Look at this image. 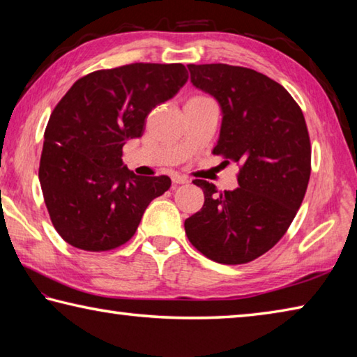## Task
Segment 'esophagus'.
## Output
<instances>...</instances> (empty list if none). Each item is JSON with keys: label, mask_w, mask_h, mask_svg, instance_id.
<instances>
[{"label": "esophagus", "mask_w": 357, "mask_h": 357, "mask_svg": "<svg viewBox=\"0 0 357 357\" xmlns=\"http://www.w3.org/2000/svg\"><path fill=\"white\" fill-rule=\"evenodd\" d=\"M172 181H173V184H187L189 183V178L187 176H184V174H173L172 176Z\"/></svg>", "instance_id": "1"}]
</instances>
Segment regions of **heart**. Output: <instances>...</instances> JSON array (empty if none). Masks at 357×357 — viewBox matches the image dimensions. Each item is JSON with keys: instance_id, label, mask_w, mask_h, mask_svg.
<instances>
[{"instance_id": "obj_1", "label": "heart", "mask_w": 357, "mask_h": 357, "mask_svg": "<svg viewBox=\"0 0 357 357\" xmlns=\"http://www.w3.org/2000/svg\"><path fill=\"white\" fill-rule=\"evenodd\" d=\"M203 99H208V98H204V96H195V98H192L190 100H203Z\"/></svg>"}]
</instances>
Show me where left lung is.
I'll use <instances>...</instances> for the list:
<instances>
[{
    "label": "left lung",
    "instance_id": "8db88e82",
    "mask_svg": "<svg viewBox=\"0 0 357 357\" xmlns=\"http://www.w3.org/2000/svg\"><path fill=\"white\" fill-rule=\"evenodd\" d=\"M190 80L222 108L213 154L239 165L234 190L217 193L203 179V208L185 219V234L204 257L244 264L279 243L304 200L312 146L301 107L273 78L241 66L189 64Z\"/></svg>",
    "mask_w": 357,
    "mask_h": 357
}]
</instances>
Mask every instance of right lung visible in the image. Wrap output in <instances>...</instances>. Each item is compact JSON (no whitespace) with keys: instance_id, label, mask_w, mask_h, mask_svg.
<instances>
[{"instance_id":"obj_1","label":"right lung","mask_w":357,"mask_h":357,"mask_svg":"<svg viewBox=\"0 0 357 357\" xmlns=\"http://www.w3.org/2000/svg\"><path fill=\"white\" fill-rule=\"evenodd\" d=\"M189 74L183 64L134 63L102 69L72 84L44 134L39 181L50 220L66 243L113 250L134 236L144 209L172 179L137 176L123 146L143 135L148 114L172 99Z\"/></svg>"}]
</instances>
